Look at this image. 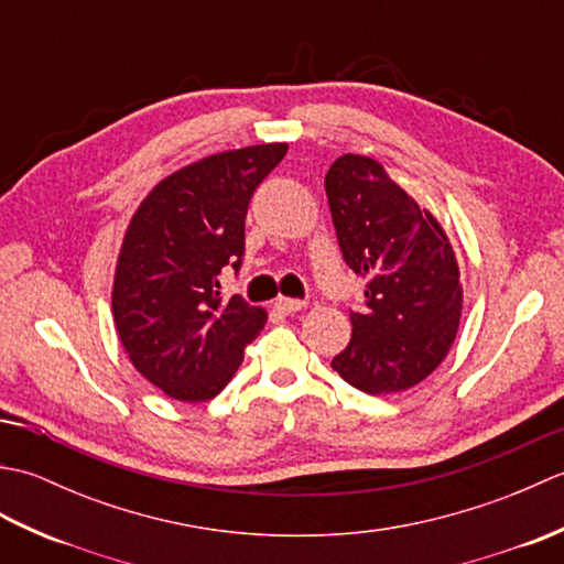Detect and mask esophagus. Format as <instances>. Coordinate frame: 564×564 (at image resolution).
<instances>
[{"label":"esophagus","instance_id":"obj_1","mask_svg":"<svg viewBox=\"0 0 564 564\" xmlns=\"http://www.w3.org/2000/svg\"><path fill=\"white\" fill-rule=\"evenodd\" d=\"M305 301H297V297H279L275 301V307L281 310V313L285 315H293V313H301V310H305Z\"/></svg>","mask_w":564,"mask_h":564}]
</instances>
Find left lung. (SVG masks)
Segmentation results:
<instances>
[{
    "mask_svg": "<svg viewBox=\"0 0 564 564\" xmlns=\"http://www.w3.org/2000/svg\"><path fill=\"white\" fill-rule=\"evenodd\" d=\"M325 191L346 267L368 281L332 368L366 394L414 388L458 332L463 289L448 237L370 158L344 154Z\"/></svg>",
    "mask_w": 564,
    "mask_h": 564,
    "instance_id": "8db88e82",
    "label": "left lung"
}]
</instances>
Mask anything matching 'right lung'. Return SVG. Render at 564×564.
Returning a JSON list of instances; mask_svg holds the SVG:
<instances>
[{"label": "right lung", "instance_id": "obj_1", "mask_svg": "<svg viewBox=\"0 0 564 564\" xmlns=\"http://www.w3.org/2000/svg\"><path fill=\"white\" fill-rule=\"evenodd\" d=\"M289 145L210 154L152 188L130 220L113 281V319L130 361L182 402L218 394L267 325L220 275L242 267L245 218L257 186Z\"/></svg>", "mask_w": 564, "mask_h": 564}]
</instances>
